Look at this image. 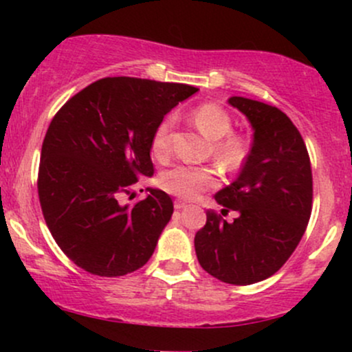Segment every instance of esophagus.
I'll use <instances>...</instances> for the list:
<instances>
[{"mask_svg":"<svg viewBox=\"0 0 352 352\" xmlns=\"http://www.w3.org/2000/svg\"><path fill=\"white\" fill-rule=\"evenodd\" d=\"M173 207H175L177 210H182V208L187 207V204H185L184 200H175V201H173Z\"/></svg>","mask_w":352,"mask_h":352,"instance_id":"esophagus-1","label":"esophagus"}]
</instances>
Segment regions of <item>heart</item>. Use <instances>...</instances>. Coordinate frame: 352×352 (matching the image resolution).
Masks as SVG:
<instances>
[{
    "label": "heart",
    "mask_w": 352,
    "mask_h": 352,
    "mask_svg": "<svg viewBox=\"0 0 352 352\" xmlns=\"http://www.w3.org/2000/svg\"><path fill=\"white\" fill-rule=\"evenodd\" d=\"M192 120L208 139L213 140L217 160L230 170H236L245 164L250 152L248 139L240 132H233V119L223 107L205 102L192 111ZM173 116H165L153 129L151 148L157 159H165L170 152V131ZM160 187L180 199H195L205 190L217 187L218 175L213 168L199 165L179 164L167 168L160 175Z\"/></svg>",
    "instance_id": "heart-1"
}]
</instances>
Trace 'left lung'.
Instances as JSON below:
<instances>
[{"label": "left lung", "mask_w": 352, "mask_h": 352, "mask_svg": "<svg viewBox=\"0 0 352 352\" xmlns=\"http://www.w3.org/2000/svg\"><path fill=\"white\" fill-rule=\"evenodd\" d=\"M253 127L252 151L238 179L215 200L195 235L205 272L228 285H253L288 261L308 227L313 208V173L305 140L285 112L265 102L230 98ZM236 211L227 222L223 217Z\"/></svg>", "instance_id": "left-lung-1"}]
</instances>
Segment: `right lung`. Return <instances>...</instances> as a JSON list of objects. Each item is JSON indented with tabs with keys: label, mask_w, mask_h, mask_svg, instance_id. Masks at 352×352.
Wrapping results in <instances>:
<instances>
[{
	"label": "right lung",
	"mask_w": 352,
	"mask_h": 352,
	"mask_svg": "<svg viewBox=\"0 0 352 352\" xmlns=\"http://www.w3.org/2000/svg\"><path fill=\"white\" fill-rule=\"evenodd\" d=\"M197 91L187 84L104 78L52 117L41 148L39 204L52 238L79 268L124 276L152 256L173 213L172 199L157 188L134 205L122 204V197L140 177L153 175V129Z\"/></svg>",
	"instance_id": "1"
}]
</instances>
